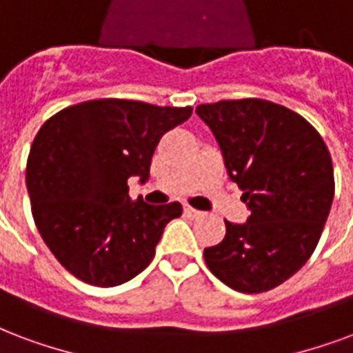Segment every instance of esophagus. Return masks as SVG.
Wrapping results in <instances>:
<instances>
[{
	"instance_id": "obj_1",
	"label": "esophagus",
	"mask_w": 353,
	"mask_h": 353,
	"mask_svg": "<svg viewBox=\"0 0 353 353\" xmlns=\"http://www.w3.org/2000/svg\"><path fill=\"white\" fill-rule=\"evenodd\" d=\"M184 214H186L188 217H192V219H197V217L203 216V212L195 210V208H192V206H184Z\"/></svg>"
}]
</instances>
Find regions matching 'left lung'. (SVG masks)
I'll return each mask as SVG.
<instances>
[{"mask_svg": "<svg viewBox=\"0 0 353 353\" xmlns=\"http://www.w3.org/2000/svg\"><path fill=\"white\" fill-rule=\"evenodd\" d=\"M195 113L249 208L245 223L225 221L223 240L205 249L206 266L238 292L279 287L309 261L330 216V150L303 117L261 98L201 104Z\"/></svg>", "mask_w": 353, "mask_h": 353, "instance_id": "1", "label": "left lung"}]
</instances>
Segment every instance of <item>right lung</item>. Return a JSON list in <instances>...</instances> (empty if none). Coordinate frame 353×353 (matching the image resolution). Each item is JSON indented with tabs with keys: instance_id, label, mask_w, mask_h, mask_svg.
<instances>
[{
	"instance_id": "add662e5",
	"label": "right lung",
	"mask_w": 353,
	"mask_h": 353,
	"mask_svg": "<svg viewBox=\"0 0 353 353\" xmlns=\"http://www.w3.org/2000/svg\"><path fill=\"white\" fill-rule=\"evenodd\" d=\"M192 108L102 98L48 119L26 169L37 229L63 266L83 283L117 287L150 264L165 225L182 205H147L128 179L147 182L161 136Z\"/></svg>"
}]
</instances>
